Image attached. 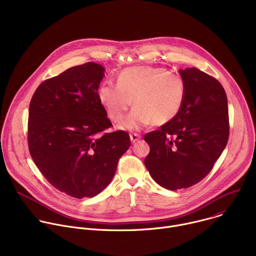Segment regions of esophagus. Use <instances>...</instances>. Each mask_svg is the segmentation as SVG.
Listing matches in <instances>:
<instances>
[{
  "label": "esophagus",
  "mask_w": 256,
  "mask_h": 256,
  "mask_svg": "<svg viewBox=\"0 0 256 256\" xmlns=\"http://www.w3.org/2000/svg\"><path fill=\"white\" fill-rule=\"evenodd\" d=\"M130 138L132 142H136V140H138L140 138V136L138 134H130Z\"/></svg>",
  "instance_id": "esophagus-1"
}]
</instances>
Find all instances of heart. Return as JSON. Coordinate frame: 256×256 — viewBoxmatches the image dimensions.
<instances>
[{"label":"heart","mask_w":256,"mask_h":256,"mask_svg":"<svg viewBox=\"0 0 256 256\" xmlns=\"http://www.w3.org/2000/svg\"><path fill=\"white\" fill-rule=\"evenodd\" d=\"M97 96L114 122L124 118L134 100L136 107L120 126L132 130L152 122L161 126L175 118L186 100V83L184 77L163 66H132L120 72L116 85L102 83Z\"/></svg>","instance_id":"b5f03b06"}]
</instances>
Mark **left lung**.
Returning a JSON list of instances; mask_svg holds the SVG:
<instances>
[{
  "label": "left lung",
  "mask_w": 256,
  "mask_h": 256,
  "mask_svg": "<svg viewBox=\"0 0 256 256\" xmlns=\"http://www.w3.org/2000/svg\"><path fill=\"white\" fill-rule=\"evenodd\" d=\"M179 72L186 83L179 114L144 136L150 146L144 166L169 190L188 188L202 180L229 138L227 96L221 83L196 68Z\"/></svg>",
  "instance_id": "left-lung-1"
}]
</instances>
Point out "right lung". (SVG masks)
<instances>
[{"label": "right lung", "instance_id": "1", "mask_svg": "<svg viewBox=\"0 0 256 256\" xmlns=\"http://www.w3.org/2000/svg\"><path fill=\"white\" fill-rule=\"evenodd\" d=\"M104 68L89 62L44 81L29 105L28 148L50 184L66 194L93 198L112 180L128 151L126 132L112 126L97 96Z\"/></svg>", "mask_w": 256, "mask_h": 256}]
</instances>
